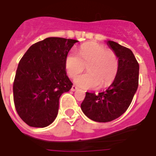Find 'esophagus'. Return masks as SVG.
Masks as SVG:
<instances>
[{
    "instance_id": "obj_1",
    "label": "esophagus",
    "mask_w": 156,
    "mask_h": 156,
    "mask_svg": "<svg viewBox=\"0 0 156 156\" xmlns=\"http://www.w3.org/2000/svg\"><path fill=\"white\" fill-rule=\"evenodd\" d=\"M77 89H78V88H77V87H76L75 85H73V87H72V88H71L72 91H76Z\"/></svg>"
}]
</instances>
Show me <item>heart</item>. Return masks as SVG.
<instances>
[{
	"instance_id": "b5f03b06",
	"label": "heart",
	"mask_w": 156,
	"mask_h": 156,
	"mask_svg": "<svg viewBox=\"0 0 156 156\" xmlns=\"http://www.w3.org/2000/svg\"><path fill=\"white\" fill-rule=\"evenodd\" d=\"M87 68L88 73L75 78V83L83 88H105L115 80L119 68L115 52L103 45L91 42L81 46L78 55L69 52L65 58V68L70 78Z\"/></svg>"
}]
</instances>
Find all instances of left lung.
Returning a JSON list of instances; mask_svg holds the SVG:
<instances>
[{"mask_svg": "<svg viewBox=\"0 0 156 156\" xmlns=\"http://www.w3.org/2000/svg\"><path fill=\"white\" fill-rule=\"evenodd\" d=\"M119 58V68L115 80L108 88L98 94L86 93L81 104L82 111L96 122H109L127 110L139 85V63L130 49L117 42L108 41Z\"/></svg>", "mask_w": 156, "mask_h": 156, "instance_id": "1", "label": "left lung"}]
</instances>
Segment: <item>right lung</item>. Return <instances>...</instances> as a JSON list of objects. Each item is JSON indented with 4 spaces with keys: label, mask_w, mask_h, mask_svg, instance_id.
Masks as SVG:
<instances>
[{
    "label": "right lung",
    "mask_w": 156,
    "mask_h": 156,
    "mask_svg": "<svg viewBox=\"0 0 156 156\" xmlns=\"http://www.w3.org/2000/svg\"><path fill=\"white\" fill-rule=\"evenodd\" d=\"M77 41L48 37L32 45L19 62L13 98L17 114L29 126L46 127L57 117L59 98L73 86L65 58Z\"/></svg>",
    "instance_id": "obj_1"
}]
</instances>
